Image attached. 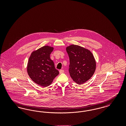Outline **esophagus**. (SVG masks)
Returning a JSON list of instances; mask_svg holds the SVG:
<instances>
[{
  "label": "esophagus",
  "mask_w": 126,
  "mask_h": 126,
  "mask_svg": "<svg viewBox=\"0 0 126 126\" xmlns=\"http://www.w3.org/2000/svg\"><path fill=\"white\" fill-rule=\"evenodd\" d=\"M64 71L63 70H62V69H61V70H60V74H62V73H64Z\"/></svg>",
  "instance_id": "obj_1"
}]
</instances>
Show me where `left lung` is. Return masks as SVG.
Wrapping results in <instances>:
<instances>
[{"label":"left lung","instance_id":"obj_1","mask_svg":"<svg viewBox=\"0 0 126 126\" xmlns=\"http://www.w3.org/2000/svg\"><path fill=\"white\" fill-rule=\"evenodd\" d=\"M69 58L68 71L73 81L84 84L94 75L96 62L90 50L78 45H71L66 48Z\"/></svg>","mask_w":126,"mask_h":126}]
</instances>
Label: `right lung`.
<instances>
[{"instance_id": "add662e5", "label": "right lung", "mask_w": 126, "mask_h": 126, "mask_svg": "<svg viewBox=\"0 0 126 126\" xmlns=\"http://www.w3.org/2000/svg\"><path fill=\"white\" fill-rule=\"evenodd\" d=\"M53 50V47L48 46L40 48L32 53L28 62L27 72L30 78L43 87L49 86L59 74L50 58Z\"/></svg>"}]
</instances>
